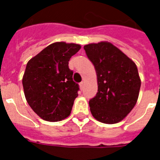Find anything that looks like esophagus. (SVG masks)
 <instances>
[{"mask_svg":"<svg viewBox=\"0 0 160 160\" xmlns=\"http://www.w3.org/2000/svg\"><path fill=\"white\" fill-rule=\"evenodd\" d=\"M83 86H84V82H80V89H83Z\"/></svg>","mask_w":160,"mask_h":160,"instance_id":"34e87169","label":"esophagus"}]
</instances>
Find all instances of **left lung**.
<instances>
[{"instance_id": "obj_1", "label": "left lung", "mask_w": 160, "mask_h": 160, "mask_svg": "<svg viewBox=\"0 0 160 160\" xmlns=\"http://www.w3.org/2000/svg\"><path fill=\"white\" fill-rule=\"evenodd\" d=\"M97 75L98 92L89 102L98 121L116 124L131 111L139 97L141 80L135 63L108 41L84 46Z\"/></svg>"}]
</instances>
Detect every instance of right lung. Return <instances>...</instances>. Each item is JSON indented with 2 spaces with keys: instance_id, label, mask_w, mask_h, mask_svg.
Here are the masks:
<instances>
[{
  "instance_id": "obj_1",
  "label": "right lung",
  "mask_w": 160,
  "mask_h": 160,
  "mask_svg": "<svg viewBox=\"0 0 160 160\" xmlns=\"http://www.w3.org/2000/svg\"><path fill=\"white\" fill-rule=\"evenodd\" d=\"M80 45L55 42L31 58L22 78L26 101L38 116L50 122L70 115L79 85L73 80L69 60Z\"/></svg>"
}]
</instances>
